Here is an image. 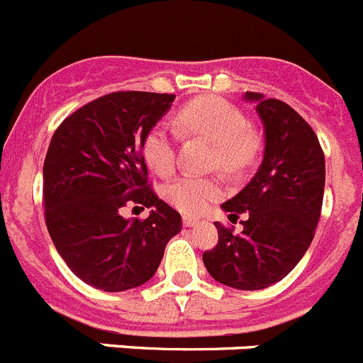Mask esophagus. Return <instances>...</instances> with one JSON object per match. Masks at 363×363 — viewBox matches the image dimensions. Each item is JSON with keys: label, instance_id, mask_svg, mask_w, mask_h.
<instances>
[{"label": "esophagus", "instance_id": "1", "mask_svg": "<svg viewBox=\"0 0 363 363\" xmlns=\"http://www.w3.org/2000/svg\"><path fill=\"white\" fill-rule=\"evenodd\" d=\"M184 225H185V227H192V225H196V218L184 216Z\"/></svg>", "mask_w": 363, "mask_h": 363}]
</instances>
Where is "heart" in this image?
<instances>
[{
  "instance_id": "obj_1",
  "label": "heart",
  "mask_w": 363,
  "mask_h": 363,
  "mask_svg": "<svg viewBox=\"0 0 363 363\" xmlns=\"http://www.w3.org/2000/svg\"><path fill=\"white\" fill-rule=\"evenodd\" d=\"M178 129L201 134L216 143L213 163L225 171L245 169L255 160L258 142L249 130L245 114L223 98L207 96L185 105L176 116ZM143 154L156 174H171L176 165L174 130L165 123L156 125L145 136ZM220 179L182 176L165 189L167 201L184 214H200L211 201L221 196Z\"/></svg>"
}]
</instances>
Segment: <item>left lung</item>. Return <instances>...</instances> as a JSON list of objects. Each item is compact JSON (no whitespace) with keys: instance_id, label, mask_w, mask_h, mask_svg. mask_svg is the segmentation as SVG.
Segmentation results:
<instances>
[{"instance_id":"left-lung-1","label":"left lung","mask_w":363,"mask_h":363,"mask_svg":"<svg viewBox=\"0 0 363 363\" xmlns=\"http://www.w3.org/2000/svg\"><path fill=\"white\" fill-rule=\"evenodd\" d=\"M256 101L264 121V162L245 189L221 205L243 230L216 221L218 243L203 252L211 277L234 289L256 291L284 280L306 255L322 213L325 158L318 138L291 105L280 99Z\"/></svg>"}]
</instances>
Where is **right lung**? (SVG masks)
Instances as JSON below:
<instances>
[{
  "mask_svg": "<svg viewBox=\"0 0 363 363\" xmlns=\"http://www.w3.org/2000/svg\"><path fill=\"white\" fill-rule=\"evenodd\" d=\"M174 94L120 91L62 121L43 163L45 223L70 271L96 289L118 293L154 277L182 216L147 179L143 142ZM129 203L151 209L121 216Z\"/></svg>",
  "mask_w": 363,
  "mask_h": 363,
  "instance_id": "right-lung-1",
  "label": "right lung"
}]
</instances>
